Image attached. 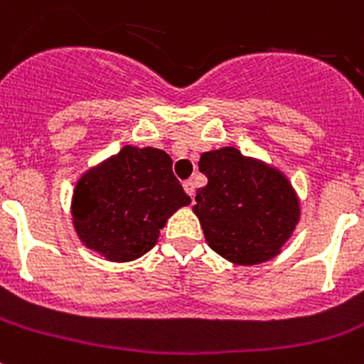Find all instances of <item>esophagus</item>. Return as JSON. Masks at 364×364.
<instances>
[{"label":"esophagus","instance_id":"1","mask_svg":"<svg viewBox=\"0 0 364 364\" xmlns=\"http://www.w3.org/2000/svg\"><path fill=\"white\" fill-rule=\"evenodd\" d=\"M183 188H185V192H187L188 196L194 198V192H196V187H194V181H191V179H188V181H185V183H183Z\"/></svg>","mask_w":364,"mask_h":364}]
</instances>
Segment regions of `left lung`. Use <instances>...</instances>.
Returning <instances> with one entry per match:
<instances>
[{
  "label": "left lung",
  "mask_w": 364,
  "mask_h": 364,
  "mask_svg": "<svg viewBox=\"0 0 364 364\" xmlns=\"http://www.w3.org/2000/svg\"><path fill=\"white\" fill-rule=\"evenodd\" d=\"M194 215L205 241L237 265H258L282 252L299 224V196L284 172L237 147L202 153Z\"/></svg>",
  "instance_id": "obj_1"
}]
</instances>
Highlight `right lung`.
I'll return each mask as SVG.
<instances>
[{
  "mask_svg": "<svg viewBox=\"0 0 364 364\" xmlns=\"http://www.w3.org/2000/svg\"><path fill=\"white\" fill-rule=\"evenodd\" d=\"M188 203L166 151L125 146L80 176L70 213L85 249L121 264L149 252L168 218Z\"/></svg>",
  "mask_w": 364,
  "mask_h": 364,
  "instance_id": "1",
  "label": "right lung"
}]
</instances>
